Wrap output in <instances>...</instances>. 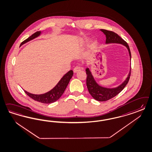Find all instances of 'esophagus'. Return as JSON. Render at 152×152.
I'll list each match as a JSON object with an SVG mask.
<instances>
[{
  "label": "esophagus",
  "mask_w": 152,
  "mask_h": 152,
  "mask_svg": "<svg viewBox=\"0 0 152 152\" xmlns=\"http://www.w3.org/2000/svg\"><path fill=\"white\" fill-rule=\"evenodd\" d=\"M80 67H79V66H76V67H75L74 68L73 72L74 73H78V72H79L80 70Z\"/></svg>",
  "instance_id": "obj_1"
}]
</instances>
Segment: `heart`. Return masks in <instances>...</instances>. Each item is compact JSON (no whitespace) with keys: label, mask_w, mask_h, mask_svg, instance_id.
Returning <instances> with one entry per match:
<instances>
[{"label":"heart","mask_w":152,"mask_h":152,"mask_svg":"<svg viewBox=\"0 0 152 152\" xmlns=\"http://www.w3.org/2000/svg\"><path fill=\"white\" fill-rule=\"evenodd\" d=\"M96 42H93V44L92 45V46H91V47H92V48H94L96 46Z\"/></svg>","instance_id":"1"}]
</instances>
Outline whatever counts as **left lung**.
Masks as SVG:
<instances>
[{
  "instance_id": "1",
  "label": "left lung",
  "mask_w": 152,
  "mask_h": 152,
  "mask_svg": "<svg viewBox=\"0 0 152 152\" xmlns=\"http://www.w3.org/2000/svg\"><path fill=\"white\" fill-rule=\"evenodd\" d=\"M104 34L106 35V44H111V43H117L121 44L126 47L130 55V58L131 60V52L130 50L129 46L126 41L118 35L117 34L114 32L108 31L106 29H100ZM86 74L87 75V86L88 88L89 93L92 96L93 98L98 101H106L108 99L114 97L118 93L123 91V89L126 86L131 74V66L129 73L128 74L127 78L123 82V83L120 84L116 88H108L103 87L99 85H98L93 78V75L91 73L89 69H86Z\"/></svg>"
}]
</instances>
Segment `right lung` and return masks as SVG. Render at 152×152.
I'll use <instances>...</instances> for the list:
<instances>
[{"label": "right lung", "instance_id": "1", "mask_svg": "<svg viewBox=\"0 0 152 152\" xmlns=\"http://www.w3.org/2000/svg\"><path fill=\"white\" fill-rule=\"evenodd\" d=\"M41 31H37L34 34H32L28 39L23 41L20 46L25 43L28 42L32 39H34L36 37L39 36L41 34ZM73 75V70H69L67 73L65 74L64 76L60 80L58 83L56 85V86L53 88L51 91L47 93L41 94H34L29 93L26 91L24 90L25 93H26L29 97L32 98L36 101H38L39 102L43 103H51L56 101L58 99L60 98L62 94L66 88L69 81Z\"/></svg>", "mask_w": 152, "mask_h": 152}]
</instances>
